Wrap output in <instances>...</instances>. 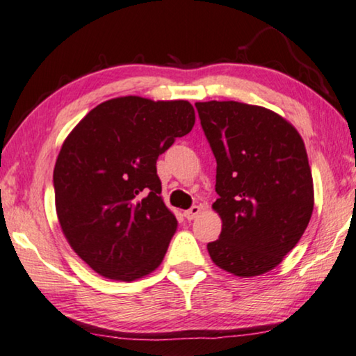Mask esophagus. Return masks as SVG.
<instances>
[{
    "label": "esophagus",
    "mask_w": 356,
    "mask_h": 356,
    "mask_svg": "<svg viewBox=\"0 0 356 356\" xmlns=\"http://www.w3.org/2000/svg\"><path fill=\"white\" fill-rule=\"evenodd\" d=\"M200 212H201V206H191L188 211L184 212V217L187 220H193L200 216Z\"/></svg>",
    "instance_id": "34e87169"
}]
</instances>
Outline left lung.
Wrapping results in <instances>:
<instances>
[{
    "mask_svg": "<svg viewBox=\"0 0 356 356\" xmlns=\"http://www.w3.org/2000/svg\"><path fill=\"white\" fill-rule=\"evenodd\" d=\"M217 161L213 209L222 217L212 261L239 277L277 266L314 211V184L300 133L275 112L238 101L196 103Z\"/></svg>",
    "mask_w": 356,
    "mask_h": 356,
    "instance_id": "1",
    "label": "left lung"
}]
</instances>
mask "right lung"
Segmentation results:
<instances>
[{"label": "right lung", "mask_w": 356, "mask_h": 356, "mask_svg": "<svg viewBox=\"0 0 356 356\" xmlns=\"http://www.w3.org/2000/svg\"><path fill=\"white\" fill-rule=\"evenodd\" d=\"M193 125L188 101L123 97L90 111L66 138L54 169L56 216L98 274L129 282L160 266L177 220L161 200L156 160Z\"/></svg>", "instance_id": "1"}]
</instances>
